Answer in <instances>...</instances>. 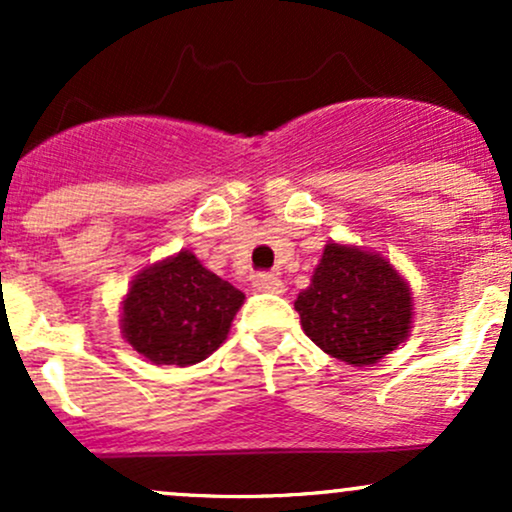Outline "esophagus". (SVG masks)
I'll return each instance as SVG.
<instances>
[{
    "label": "esophagus",
    "mask_w": 512,
    "mask_h": 512,
    "mask_svg": "<svg viewBox=\"0 0 512 512\" xmlns=\"http://www.w3.org/2000/svg\"><path fill=\"white\" fill-rule=\"evenodd\" d=\"M252 286H255V291H260V293L284 291V284H281V279L276 274H257L255 279H252Z\"/></svg>",
    "instance_id": "1"
}]
</instances>
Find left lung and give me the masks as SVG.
I'll return each instance as SVG.
<instances>
[{"instance_id":"1","label":"left lung","mask_w":512,"mask_h":512,"mask_svg":"<svg viewBox=\"0 0 512 512\" xmlns=\"http://www.w3.org/2000/svg\"><path fill=\"white\" fill-rule=\"evenodd\" d=\"M301 327L325 354L373 366L407 342L414 320L409 281L387 257L361 245L330 243L298 293Z\"/></svg>"}]
</instances>
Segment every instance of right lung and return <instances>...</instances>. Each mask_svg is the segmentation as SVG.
Returning <instances> with one entry per match:
<instances>
[{
	"label": "right lung",
	"mask_w": 512,
	"mask_h": 512,
	"mask_svg": "<svg viewBox=\"0 0 512 512\" xmlns=\"http://www.w3.org/2000/svg\"><path fill=\"white\" fill-rule=\"evenodd\" d=\"M245 301L195 252L180 250L132 279L120 303L125 342L154 366H195L226 342Z\"/></svg>",
	"instance_id": "add662e5"
}]
</instances>
